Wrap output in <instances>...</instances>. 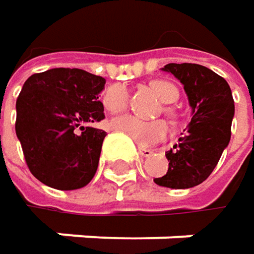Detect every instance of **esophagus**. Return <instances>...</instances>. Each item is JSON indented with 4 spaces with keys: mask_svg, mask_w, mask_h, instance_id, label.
Listing matches in <instances>:
<instances>
[{
    "mask_svg": "<svg viewBox=\"0 0 254 254\" xmlns=\"http://www.w3.org/2000/svg\"><path fill=\"white\" fill-rule=\"evenodd\" d=\"M138 153L141 154V157H150L153 154L150 148H144V147H138Z\"/></svg>",
    "mask_w": 254,
    "mask_h": 254,
    "instance_id": "esophagus-1",
    "label": "esophagus"
}]
</instances>
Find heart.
<instances>
[{"mask_svg": "<svg viewBox=\"0 0 254 254\" xmlns=\"http://www.w3.org/2000/svg\"><path fill=\"white\" fill-rule=\"evenodd\" d=\"M150 86L162 103L171 104L177 101L178 89L174 83L168 80H153ZM127 98L129 94L127 86L116 83L107 88V91L103 95V103L109 112L121 113L127 109ZM110 125L113 129L124 132L127 138H130L139 147H147L154 142H159L168 133V125L163 121H142L130 115L115 118L110 122Z\"/></svg>", "mask_w": 254, "mask_h": 254, "instance_id": "obj_1", "label": "heart"}]
</instances>
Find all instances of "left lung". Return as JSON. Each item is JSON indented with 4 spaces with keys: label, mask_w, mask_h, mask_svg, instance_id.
Listing matches in <instances>:
<instances>
[{
    "label": "left lung",
    "mask_w": 254,
    "mask_h": 254,
    "mask_svg": "<svg viewBox=\"0 0 254 254\" xmlns=\"http://www.w3.org/2000/svg\"><path fill=\"white\" fill-rule=\"evenodd\" d=\"M163 70L184 85L192 113L178 144L166 151V175L154 178V182L177 190L191 188L209 178L228 147L234 98L228 82L204 66L169 63Z\"/></svg>",
    "instance_id": "8db88e82"
}]
</instances>
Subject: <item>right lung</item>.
Returning a JSON list of instances; mask_svg holds the SVG:
<instances>
[{"label": "right lung", "mask_w": 254, "mask_h": 254, "mask_svg": "<svg viewBox=\"0 0 254 254\" xmlns=\"http://www.w3.org/2000/svg\"><path fill=\"white\" fill-rule=\"evenodd\" d=\"M106 79L82 69H50L25 82L16 101V135L32 175L56 190H77L94 178L107 135L98 94Z\"/></svg>", "instance_id": "obj_1"}]
</instances>
